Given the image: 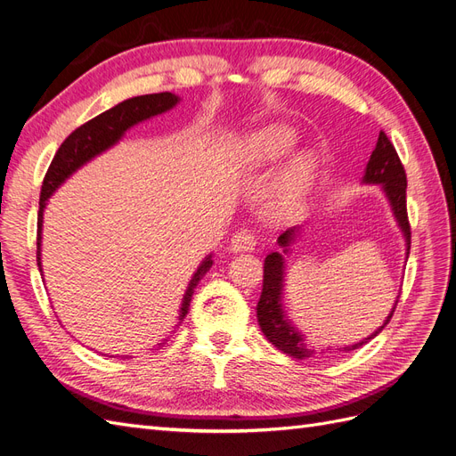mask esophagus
<instances>
[{
	"label": "esophagus",
	"instance_id": "obj_1",
	"mask_svg": "<svg viewBox=\"0 0 456 456\" xmlns=\"http://www.w3.org/2000/svg\"><path fill=\"white\" fill-rule=\"evenodd\" d=\"M256 245V238L249 230H240L232 236L230 240V251L240 253V251H253Z\"/></svg>",
	"mask_w": 456,
	"mask_h": 456
}]
</instances>
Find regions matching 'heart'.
Returning <instances> with one entry per match:
<instances>
[{
	"mask_svg": "<svg viewBox=\"0 0 456 456\" xmlns=\"http://www.w3.org/2000/svg\"><path fill=\"white\" fill-rule=\"evenodd\" d=\"M297 134L283 123H270L247 136L243 151L253 165H268L283 158L293 150ZM315 173V159L312 154H298L275 175L266 190L265 207L273 216L293 215L302 200L308 194Z\"/></svg>",
	"mask_w": 456,
	"mask_h": 456,
	"instance_id": "heart-1",
	"label": "heart"
}]
</instances>
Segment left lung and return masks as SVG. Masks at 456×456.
I'll list each match as a JSON object with an SVG mask.
<instances>
[{"mask_svg": "<svg viewBox=\"0 0 456 456\" xmlns=\"http://www.w3.org/2000/svg\"><path fill=\"white\" fill-rule=\"evenodd\" d=\"M363 184H379L382 188L386 200H388L392 207L395 223L399 230L403 232L405 247H407L405 258H409L411 226L407 218V200H405L407 176L394 144L390 142V139L386 136L384 131H380L377 146L369 158L365 175H363ZM298 228L300 226L289 228L278 238L280 247H283V253L275 251L265 258V280H262V293L256 305V320H258L260 330L275 348L281 350L287 355L295 357V360H308V357H314L317 354V350L308 346L305 342V335H300L297 327H293L291 320H289L283 308V287H285V256L283 255L291 251V245L298 236ZM397 298L399 295L395 297L394 308L390 310L388 317H386L384 323L375 330V333H370L367 338L360 340L357 344H352V346H344L338 350L350 352L363 346V344H367L370 338H375L380 330L390 323L394 310L397 306ZM320 354H325V350H322Z\"/></svg>", "mask_w": 456, "mask_h": 456, "instance_id": "obj_1", "label": "left lung"}]
</instances>
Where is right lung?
<instances>
[{"label": "right lung", "mask_w": 456, "mask_h": 456, "mask_svg": "<svg viewBox=\"0 0 456 456\" xmlns=\"http://www.w3.org/2000/svg\"><path fill=\"white\" fill-rule=\"evenodd\" d=\"M181 99L173 93H154V94H142V96H133V99L123 101L116 104L114 108L106 110L101 116L93 118L91 121L84 123V126L77 127L68 139L61 144L59 151L54 154L47 175L44 178V184H41V196H39V213H37V266L41 275V230H44V213L49 198L57 191L68 178H70L79 167H84L93 158L101 156L102 151L108 148L116 146L123 134H126L131 127L139 126V123L156 118L159 114L169 112L175 108ZM213 266V256L207 255L198 270L191 275V280L186 287L181 310H178V325L184 322V317L190 308L191 295H194L196 285L201 281L203 275L209 272ZM159 342L158 346H161Z\"/></svg>", "instance_id": "1"}]
</instances>
